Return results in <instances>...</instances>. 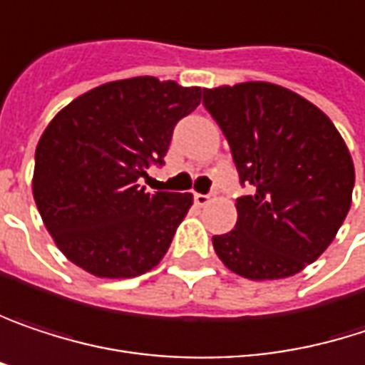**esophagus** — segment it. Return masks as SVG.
I'll return each instance as SVG.
<instances>
[{
	"label": "esophagus",
	"instance_id": "1",
	"mask_svg": "<svg viewBox=\"0 0 365 365\" xmlns=\"http://www.w3.org/2000/svg\"><path fill=\"white\" fill-rule=\"evenodd\" d=\"M193 202H195L197 205L210 204V195H204V193H195V195H193Z\"/></svg>",
	"mask_w": 365,
	"mask_h": 365
}]
</instances>
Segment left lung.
<instances>
[{
    "label": "left lung",
    "instance_id": "1",
    "mask_svg": "<svg viewBox=\"0 0 365 365\" xmlns=\"http://www.w3.org/2000/svg\"><path fill=\"white\" fill-rule=\"evenodd\" d=\"M242 185L235 229L214 235L218 258L248 279H282L317 260L351 207L355 168L330 121L297 92L246 81L204 90Z\"/></svg>",
    "mask_w": 365,
    "mask_h": 365
}]
</instances>
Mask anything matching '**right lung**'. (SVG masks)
I'll use <instances>...</instances> for the list:
<instances>
[{"instance_id": "right-lung-1", "label": "right lung", "mask_w": 365, "mask_h": 365, "mask_svg": "<svg viewBox=\"0 0 365 365\" xmlns=\"http://www.w3.org/2000/svg\"><path fill=\"white\" fill-rule=\"evenodd\" d=\"M202 103V88L158 77L103 83L48 123L33 197L58 250L83 271L136 277L160 264L191 193H147L138 178L163 163L174 125Z\"/></svg>"}]
</instances>
